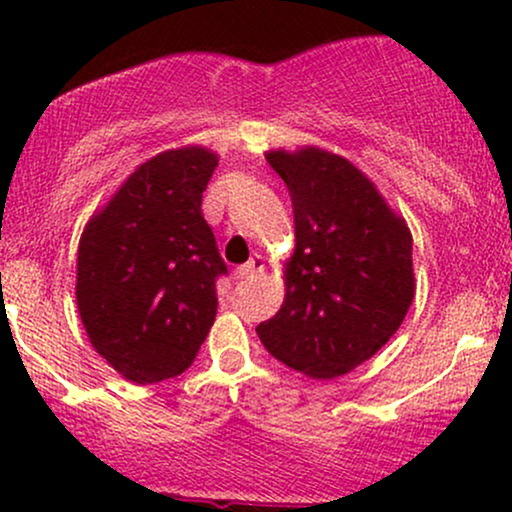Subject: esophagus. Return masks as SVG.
<instances>
[{
  "instance_id": "1",
  "label": "esophagus",
  "mask_w": 512,
  "mask_h": 512,
  "mask_svg": "<svg viewBox=\"0 0 512 512\" xmlns=\"http://www.w3.org/2000/svg\"><path fill=\"white\" fill-rule=\"evenodd\" d=\"M262 272H264L262 257L260 255H252L248 262L240 264V267L236 269V276H238V279H252V276H257V274H262Z\"/></svg>"
}]
</instances>
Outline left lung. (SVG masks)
<instances>
[{"instance_id": "left-lung-1", "label": "left lung", "mask_w": 512, "mask_h": 512, "mask_svg": "<svg viewBox=\"0 0 512 512\" xmlns=\"http://www.w3.org/2000/svg\"><path fill=\"white\" fill-rule=\"evenodd\" d=\"M286 182L296 250L281 310L257 325L276 361L330 380L368 361L414 301L411 233L375 185L325 149L269 151Z\"/></svg>"}]
</instances>
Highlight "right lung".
I'll return each instance as SVG.
<instances>
[{"instance_id":"add662e5","label":"right lung","mask_w":512,"mask_h":512,"mask_svg":"<svg viewBox=\"0 0 512 512\" xmlns=\"http://www.w3.org/2000/svg\"><path fill=\"white\" fill-rule=\"evenodd\" d=\"M219 156L168 149L142 163L91 216L76 257V305L93 349L139 385L175 378L214 325L226 274L202 216Z\"/></svg>"}]
</instances>
